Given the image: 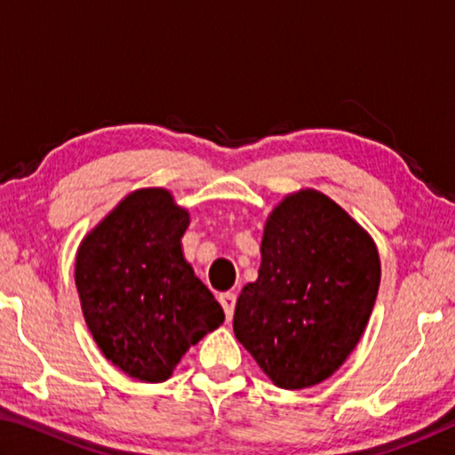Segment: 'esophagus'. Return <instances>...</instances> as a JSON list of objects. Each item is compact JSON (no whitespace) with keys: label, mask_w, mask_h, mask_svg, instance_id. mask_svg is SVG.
I'll use <instances>...</instances> for the list:
<instances>
[{"label":"esophagus","mask_w":455,"mask_h":455,"mask_svg":"<svg viewBox=\"0 0 455 455\" xmlns=\"http://www.w3.org/2000/svg\"><path fill=\"white\" fill-rule=\"evenodd\" d=\"M219 301L222 305V309H225V315H227V321L233 319V313H235V305H236V295L235 292H220L219 295Z\"/></svg>","instance_id":"34e87169"}]
</instances>
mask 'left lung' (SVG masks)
<instances>
[{"label": "left lung", "instance_id": "8db88e82", "mask_svg": "<svg viewBox=\"0 0 455 455\" xmlns=\"http://www.w3.org/2000/svg\"><path fill=\"white\" fill-rule=\"evenodd\" d=\"M259 279L243 289L235 335L276 387L333 375L363 335L381 281L377 246L317 190L283 200L267 220Z\"/></svg>", "mask_w": 455, "mask_h": 455}]
</instances>
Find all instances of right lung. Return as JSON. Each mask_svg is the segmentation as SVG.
<instances>
[{"instance_id":"obj_1","label":"right lung","mask_w":455,"mask_h":455,"mask_svg":"<svg viewBox=\"0 0 455 455\" xmlns=\"http://www.w3.org/2000/svg\"><path fill=\"white\" fill-rule=\"evenodd\" d=\"M188 212L164 188L126 196L84 238L76 287L106 359L158 383L190 345L225 321L222 307L182 257Z\"/></svg>"}]
</instances>
